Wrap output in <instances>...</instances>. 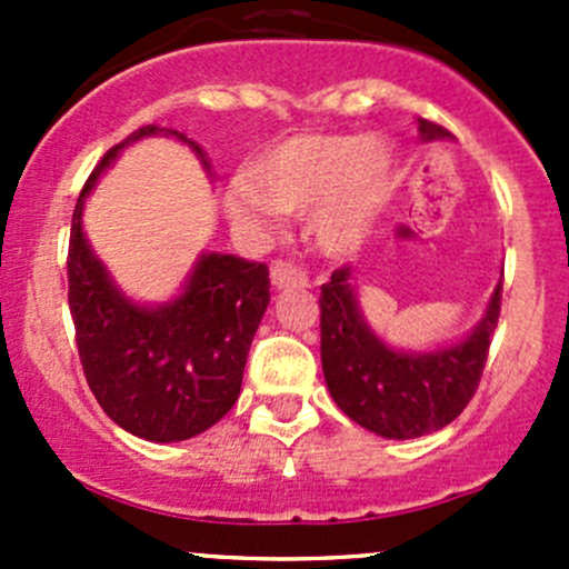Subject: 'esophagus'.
I'll return each mask as SVG.
<instances>
[{"label":"esophagus","instance_id":"34e87169","mask_svg":"<svg viewBox=\"0 0 569 569\" xmlns=\"http://www.w3.org/2000/svg\"><path fill=\"white\" fill-rule=\"evenodd\" d=\"M269 278H272L274 289H297V286H308V278L289 261H274L269 267Z\"/></svg>","mask_w":569,"mask_h":569}]
</instances>
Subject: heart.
<instances>
[{
  "instance_id": "obj_1",
  "label": "heart",
  "mask_w": 569,
  "mask_h": 569,
  "mask_svg": "<svg viewBox=\"0 0 569 569\" xmlns=\"http://www.w3.org/2000/svg\"><path fill=\"white\" fill-rule=\"evenodd\" d=\"M380 134H297L278 142L226 189L231 220L267 228L274 211H311V237L327 256H347L369 237L393 173Z\"/></svg>"
}]
</instances>
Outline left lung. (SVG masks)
I'll use <instances>...</instances> for the list:
<instances>
[{
    "label": "left lung",
    "mask_w": 569,
    "mask_h": 569,
    "mask_svg": "<svg viewBox=\"0 0 569 569\" xmlns=\"http://www.w3.org/2000/svg\"><path fill=\"white\" fill-rule=\"evenodd\" d=\"M418 131L423 142L449 137L429 120H418ZM319 308L321 371L332 401L369 432L410 440L443 429L473 399L501 313V280L468 336L427 352L396 349L371 330L352 267L336 269L321 286Z\"/></svg>",
    "instance_id": "left-lung-1"
}]
</instances>
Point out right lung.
I'll return each mask as SVG.
<instances>
[{"mask_svg":"<svg viewBox=\"0 0 569 569\" xmlns=\"http://www.w3.org/2000/svg\"><path fill=\"white\" fill-rule=\"evenodd\" d=\"M159 134L189 146L209 173L203 151L173 129L142 126L109 148L73 209L68 306L84 377L107 416L151 443H181L214 427L239 399L252 336L269 306V267L200 252L164 302H137L114 283L88 242L84 203L126 148Z\"/></svg>","mask_w":569,"mask_h":569,"instance_id":"add662e5","label":"right lung"}]
</instances>
